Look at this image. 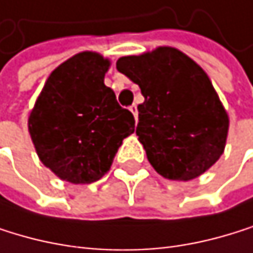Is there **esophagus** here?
<instances>
[{
  "instance_id": "obj_1",
  "label": "esophagus",
  "mask_w": 253,
  "mask_h": 253,
  "mask_svg": "<svg viewBox=\"0 0 253 253\" xmlns=\"http://www.w3.org/2000/svg\"><path fill=\"white\" fill-rule=\"evenodd\" d=\"M129 111L132 113V116H134V119H136V121H137V114H139V113H137V105H136V104H132V105L129 107Z\"/></svg>"
}]
</instances>
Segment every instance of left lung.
<instances>
[{
	"label": "left lung",
	"mask_w": 253,
	"mask_h": 253,
	"mask_svg": "<svg viewBox=\"0 0 253 253\" xmlns=\"http://www.w3.org/2000/svg\"><path fill=\"white\" fill-rule=\"evenodd\" d=\"M116 68L139 85L136 134L153 168L165 178L189 181L224 153L229 116L205 70L174 47L122 56Z\"/></svg>",
	"instance_id": "8db88e82"
}]
</instances>
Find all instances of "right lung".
I'll return each instance as SVG.
<instances>
[{
    "mask_svg": "<svg viewBox=\"0 0 253 253\" xmlns=\"http://www.w3.org/2000/svg\"><path fill=\"white\" fill-rule=\"evenodd\" d=\"M111 65L96 51H81L50 73L29 114L36 154L54 175L75 185L104 177L134 116L104 84Z\"/></svg>",
    "mask_w": 253,
    "mask_h": 253,
    "instance_id": "right-lung-1",
    "label": "right lung"
}]
</instances>
